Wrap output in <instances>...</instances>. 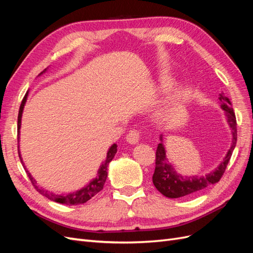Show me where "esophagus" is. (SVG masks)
Segmentation results:
<instances>
[{"instance_id": "esophagus-1", "label": "esophagus", "mask_w": 253, "mask_h": 253, "mask_svg": "<svg viewBox=\"0 0 253 253\" xmlns=\"http://www.w3.org/2000/svg\"><path fill=\"white\" fill-rule=\"evenodd\" d=\"M140 137H141V132L138 131V129L133 128V129H131V131L127 133V135H126V141L129 142V143H132V144H135V143H137V142L139 141Z\"/></svg>"}]
</instances>
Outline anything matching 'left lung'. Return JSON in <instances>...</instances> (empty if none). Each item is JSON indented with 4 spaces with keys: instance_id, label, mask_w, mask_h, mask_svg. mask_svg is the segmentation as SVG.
I'll return each mask as SVG.
<instances>
[{
    "instance_id": "8db88e82",
    "label": "left lung",
    "mask_w": 253,
    "mask_h": 253,
    "mask_svg": "<svg viewBox=\"0 0 253 253\" xmlns=\"http://www.w3.org/2000/svg\"><path fill=\"white\" fill-rule=\"evenodd\" d=\"M219 100L223 101L221 109L226 113V117L228 124L232 129V144L230 150L228 151L224 162L218 166L215 171L210 174L197 177V176H190V177H182L180 174H177L173 168L167 163L166 151L163 143L157 145L156 158H155V171L153 174V183L160 193L169 198H177L181 196H186L189 194H193L200 192L201 190L209 187L213 183H216L224 175L226 168L228 166L229 160L231 158L232 152L235 148L237 139V129H236V118L235 114L231 108V102L229 98L224 95L219 96Z\"/></svg>"
}]
</instances>
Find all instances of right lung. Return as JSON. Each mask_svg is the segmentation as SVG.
<instances>
[{
  "label": "right lung",
  "instance_id": "add662e5",
  "mask_svg": "<svg viewBox=\"0 0 253 253\" xmlns=\"http://www.w3.org/2000/svg\"><path fill=\"white\" fill-rule=\"evenodd\" d=\"M26 98H27V93L24 96V98H23L22 103L20 105V110H19V115H18V136H19V133H20L21 117H22L23 109H24V104L26 102ZM19 138H20V137H18V141H19ZM18 153H19V157H20L21 163H22L23 167H24V169L26 170V168H25L24 164H23L21 155H20L19 145H18ZM116 153H117V144L114 143L112 147L110 148L109 152H108V155H106L105 163L100 167V169H99V171H98V176H97V177L95 179L91 180L85 188H83V189L77 191V192L70 193V194H66V195H58V194H55V193H51V192H49V191L45 190L43 188H40L39 186H37V181L34 179V177H32V175H30V173L27 170H26V173H27V176H28L29 180L32 181L33 186L35 187V189L40 194H42L43 196L47 197L48 200L53 201V202H56V203H60V204L70 205V206L71 205H80V204H84V203H86L87 201H89L91 197L95 196L98 192H100V191L103 189V186H104V183H105L106 177H108V166L112 162V159L114 158V156H115V154H116Z\"/></svg>",
  "mask_w": 253,
  "mask_h": 253
}]
</instances>
